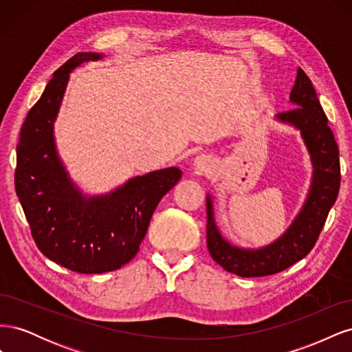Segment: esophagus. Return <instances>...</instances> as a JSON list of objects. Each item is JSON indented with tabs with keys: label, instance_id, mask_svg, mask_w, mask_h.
I'll return each mask as SVG.
<instances>
[{
	"label": "esophagus",
	"instance_id": "esophagus-1",
	"mask_svg": "<svg viewBox=\"0 0 352 352\" xmlns=\"http://www.w3.org/2000/svg\"><path fill=\"white\" fill-rule=\"evenodd\" d=\"M211 166H212L211 158L208 155H206V154H201V155H198L194 160V167H195V170H197L198 173L208 172V170L211 168Z\"/></svg>",
	"mask_w": 352,
	"mask_h": 352
}]
</instances>
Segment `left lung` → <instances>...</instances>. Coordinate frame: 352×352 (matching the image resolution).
<instances>
[{
    "label": "left lung",
    "instance_id": "1",
    "mask_svg": "<svg viewBox=\"0 0 352 352\" xmlns=\"http://www.w3.org/2000/svg\"><path fill=\"white\" fill-rule=\"evenodd\" d=\"M289 101L296 107L279 113L276 119L301 132L311 157L313 177L301 211L283 235L257 250L235 247L221 236L214 220L211 195H207V248L211 258L226 272L241 278H260L279 273L302 260L316 245L339 194L338 144L327 126V117L313 83L302 69H298Z\"/></svg>",
    "mask_w": 352,
    "mask_h": 352
}]
</instances>
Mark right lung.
<instances>
[{
  "label": "right lung",
  "mask_w": 352,
  "mask_h": 352,
  "mask_svg": "<svg viewBox=\"0 0 352 352\" xmlns=\"http://www.w3.org/2000/svg\"><path fill=\"white\" fill-rule=\"evenodd\" d=\"M102 54L79 52L48 82L20 131L16 194L39 251L78 273L120 269L140 250L160 199L182 172L177 167L136 176L111 192L87 197L72 182L57 154L54 122L70 72Z\"/></svg>",
  "instance_id": "obj_1"
}]
</instances>
